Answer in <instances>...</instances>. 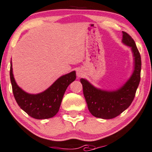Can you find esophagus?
I'll return each instance as SVG.
<instances>
[{
	"label": "esophagus",
	"instance_id": "esophagus-1",
	"mask_svg": "<svg viewBox=\"0 0 152 152\" xmlns=\"http://www.w3.org/2000/svg\"><path fill=\"white\" fill-rule=\"evenodd\" d=\"M76 74H77V76H78V77H80V76H83V69H78V70H77Z\"/></svg>",
	"mask_w": 152,
	"mask_h": 152
}]
</instances>
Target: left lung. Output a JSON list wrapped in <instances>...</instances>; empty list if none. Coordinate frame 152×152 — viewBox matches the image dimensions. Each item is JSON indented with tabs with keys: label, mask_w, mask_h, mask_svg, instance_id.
<instances>
[{
	"label": "left lung",
	"mask_w": 152,
	"mask_h": 152,
	"mask_svg": "<svg viewBox=\"0 0 152 152\" xmlns=\"http://www.w3.org/2000/svg\"><path fill=\"white\" fill-rule=\"evenodd\" d=\"M123 33V42L130 46L134 56V71L128 82L115 91L96 89L87 80L81 78L83 94L88 108L94 117L104 119L115 118L132 104L141 80V58L134 39L126 32Z\"/></svg>",
	"instance_id": "obj_1"
}]
</instances>
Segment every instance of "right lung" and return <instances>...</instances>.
I'll return each mask as SVG.
<instances>
[{"instance_id":"1","label":"right lung","mask_w":152,"mask_h":152,"mask_svg":"<svg viewBox=\"0 0 152 152\" xmlns=\"http://www.w3.org/2000/svg\"><path fill=\"white\" fill-rule=\"evenodd\" d=\"M76 77V72H72L60 77L45 91L36 95L29 94L17 85L11 62L10 79L15 101L29 116L37 119L51 118L58 113L65 90L75 80Z\"/></svg>"}]
</instances>
